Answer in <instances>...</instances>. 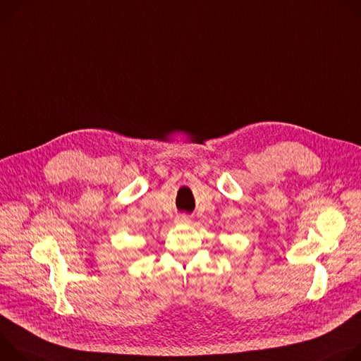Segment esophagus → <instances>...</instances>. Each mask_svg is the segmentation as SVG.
Listing matches in <instances>:
<instances>
[{
  "mask_svg": "<svg viewBox=\"0 0 361 361\" xmlns=\"http://www.w3.org/2000/svg\"><path fill=\"white\" fill-rule=\"evenodd\" d=\"M175 222H176L178 225H188V224H190V219H189V216H186V215H178L176 219H175Z\"/></svg>",
  "mask_w": 361,
  "mask_h": 361,
  "instance_id": "obj_1",
  "label": "esophagus"
}]
</instances>
